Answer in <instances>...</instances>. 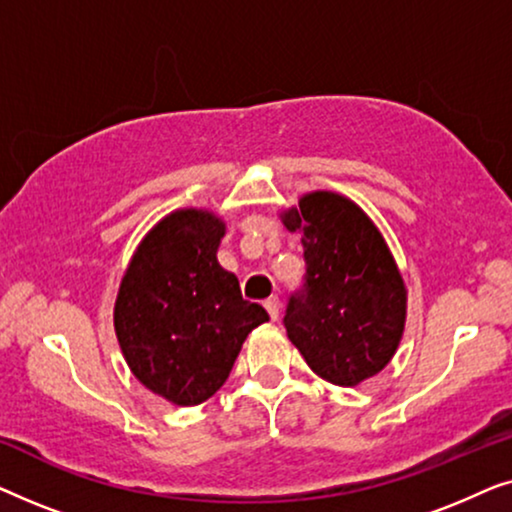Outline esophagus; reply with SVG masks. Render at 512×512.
<instances>
[{"instance_id":"esophagus-1","label":"esophagus","mask_w":512,"mask_h":512,"mask_svg":"<svg viewBox=\"0 0 512 512\" xmlns=\"http://www.w3.org/2000/svg\"><path fill=\"white\" fill-rule=\"evenodd\" d=\"M263 305H265V310H268L270 319H272V321H277V317H279V307H282V303H279V298H277V296H272V298L265 300Z\"/></svg>"}]
</instances>
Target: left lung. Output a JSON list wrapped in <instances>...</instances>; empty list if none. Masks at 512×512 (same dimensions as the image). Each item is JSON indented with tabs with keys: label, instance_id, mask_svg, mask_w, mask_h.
I'll return each mask as SVG.
<instances>
[{
	"label": "left lung",
	"instance_id": "8db88e82",
	"mask_svg": "<svg viewBox=\"0 0 512 512\" xmlns=\"http://www.w3.org/2000/svg\"><path fill=\"white\" fill-rule=\"evenodd\" d=\"M284 226L303 244V286L284 326L314 373L354 387L380 373L405 326V286L373 221L338 193L305 195Z\"/></svg>",
	"mask_w": 512,
	"mask_h": 512
}]
</instances>
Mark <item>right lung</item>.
Listing matches in <instances>:
<instances>
[{
    "mask_svg": "<svg viewBox=\"0 0 512 512\" xmlns=\"http://www.w3.org/2000/svg\"><path fill=\"white\" fill-rule=\"evenodd\" d=\"M226 226L181 209L144 237L118 289L114 326L139 382L174 405H198L228 380L247 335L268 321L216 261Z\"/></svg>",
    "mask_w": 512,
    "mask_h": 512,
    "instance_id": "right-lung-1",
    "label": "right lung"
}]
</instances>
